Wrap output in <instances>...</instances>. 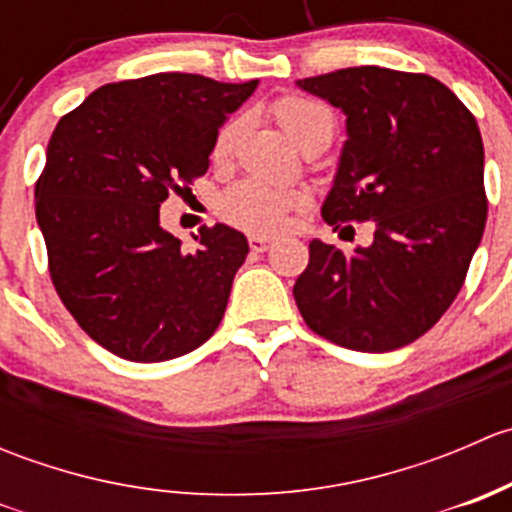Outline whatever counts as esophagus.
Here are the masks:
<instances>
[{
  "label": "esophagus",
  "instance_id": "34e87169",
  "mask_svg": "<svg viewBox=\"0 0 512 512\" xmlns=\"http://www.w3.org/2000/svg\"><path fill=\"white\" fill-rule=\"evenodd\" d=\"M247 242H250V250L252 252H265L267 247H270V237H265V235H250L247 237Z\"/></svg>",
  "mask_w": 512,
  "mask_h": 512
}]
</instances>
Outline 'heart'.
Wrapping results in <instances>:
<instances>
[{
  "mask_svg": "<svg viewBox=\"0 0 512 512\" xmlns=\"http://www.w3.org/2000/svg\"><path fill=\"white\" fill-rule=\"evenodd\" d=\"M272 116L285 128V133L294 143L302 146L307 138L334 128V118L327 106L312 101V98L287 96L272 106ZM240 133V121L232 118L218 131L213 141V158L227 160ZM307 205V195L299 190L275 188L262 180H242L220 198V215L225 223L242 227L250 232H275L285 225L292 210H302Z\"/></svg>",
  "mask_w": 512,
  "mask_h": 512,
  "instance_id": "b5f03b06",
  "label": "heart"
}]
</instances>
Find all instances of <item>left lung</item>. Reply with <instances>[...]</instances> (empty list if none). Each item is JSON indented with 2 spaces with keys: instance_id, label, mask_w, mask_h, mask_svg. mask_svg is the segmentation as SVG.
<instances>
[{
  "instance_id": "8db88e82",
  "label": "left lung",
  "mask_w": 512,
  "mask_h": 512,
  "mask_svg": "<svg viewBox=\"0 0 512 512\" xmlns=\"http://www.w3.org/2000/svg\"><path fill=\"white\" fill-rule=\"evenodd\" d=\"M347 116L324 223L374 220V242L344 252L309 242L294 302L319 337L391 352L426 334L466 282L488 218L473 113L426 74L354 66L297 81Z\"/></svg>"
}]
</instances>
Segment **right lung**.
I'll list each match as a JSON object with an SVG mask.
<instances>
[{
    "label": "right lung",
    "instance_id": "obj_1",
    "mask_svg": "<svg viewBox=\"0 0 512 512\" xmlns=\"http://www.w3.org/2000/svg\"><path fill=\"white\" fill-rule=\"evenodd\" d=\"M255 89L165 71L101 86L56 123L36 223L56 294L111 354L168 361L218 329L247 237L203 225L188 252L160 227L158 208L205 175L227 113Z\"/></svg>",
    "mask_w": 512,
    "mask_h": 512
}]
</instances>
